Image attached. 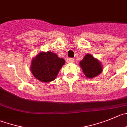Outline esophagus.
<instances>
[{
	"mask_svg": "<svg viewBox=\"0 0 127 127\" xmlns=\"http://www.w3.org/2000/svg\"><path fill=\"white\" fill-rule=\"evenodd\" d=\"M68 62L69 63H73V62H74V59H72V58H70V59H68Z\"/></svg>",
	"mask_w": 127,
	"mask_h": 127,
	"instance_id": "1",
	"label": "esophagus"
}]
</instances>
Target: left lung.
<instances>
[{
  "mask_svg": "<svg viewBox=\"0 0 127 127\" xmlns=\"http://www.w3.org/2000/svg\"><path fill=\"white\" fill-rule=\"evenodd\" d=\"M79 65L87 78L96 77L103 71V67L100 60L94 57L91 54H86L79 62Z\"/></svg>",
  "mask_w": 127,
  "mask_h": 127,
  "instance_id": "8db88e82",
  "label": "left lung"
}]
</instances>
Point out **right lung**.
Listing matches in <instances>:
<instances>
[{
    "label": "right lung",
    "instance_id": "1",
    "mask_svg": "<svg viewBox=\"0 0 127 127\" xmlns=\"http://www.w3.org/2000/svg\"><path fill=\"white\" fill-rule=\"evenodd\" d=\"M65 64V60L52 52H40L32 59L31 71L35 78L48 83L56 78L59 71Z\"/></svg>",
    "mask_w": 127,
    "mask_h": 127
}]
</instances>
